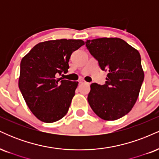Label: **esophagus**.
Listing matches in <instances>:
<instances>
[{
	"label": "esophagus",
	"instance_id": "esophagus-1",
	"mask_svg": "<svg viewBox=\"0 0 159 159\" xmlns=\"http://www.w3.org/2000/svg\"><path fill=\"white\" fill-rule=\"evenodd\" d=\"M79 83L80 84H84V83H87V82H86L85 81H84V80H80Z\"/></svg>",
	"mask_w": 159,
	"mask_h": 159
}]
</instances>
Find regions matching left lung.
Masks as SVG:
<instances>
[{"label": "left lung", "instance_id": "obj_1", "mask_svg": "<svg viewBox=\"0 0 159 159\" xmlns=\"http://www.w3.org/2000/svg\"><path fill=\"white\" fill-rule=\"evenodd\" d=\"M85 43L102 70L108 72L105 84L90 85L89 105L102 119H120L132 110L143 84L139 52L120 38H99Z\"/></svg>", "mask_w": 159, "mask_h": 159}]
</instances>
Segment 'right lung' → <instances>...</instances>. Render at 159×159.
<instances>
[{
    "label": "right lung",
    "mask_w": 159,
    "mask_h": 159,
    "mask_svg": "<svg viewBox=\"0 0 159 159\" xmlns=\"http://www.w3.org/2000/svg\"><path fill=\"white\" fill-rule=\"evenodd\" d=\"M84 44L81 39L45 41L36 45L21 60L19 90L41 121L54 123L68 112L78 82L58 76L67 73L71 54Z\"/></svg>",
    "instance_id": "obj_1"
}]
</instances>
